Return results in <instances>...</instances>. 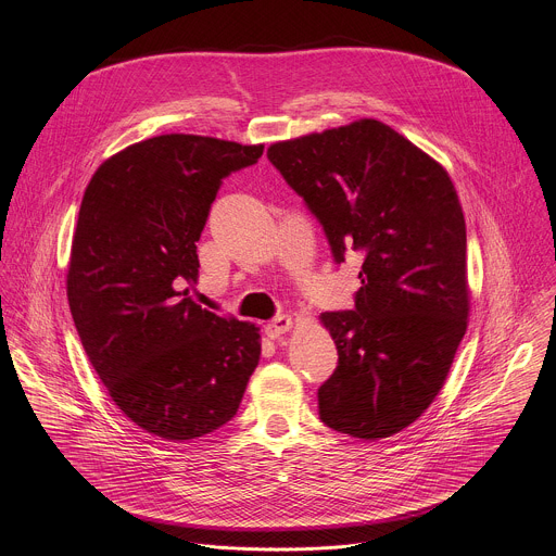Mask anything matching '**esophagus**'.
I'll return each instance as SVG.
<instances>
[{"mask_svg":"<svg viewBox=\"0 0 556 556\" xmlns=\"http://www.w3.org/2000/svg\"><path fill=\"white\" fill-rule=\"evenodd\" d=\"M292 326H294V319H292L290 314H279V316H275L273 321H268V324L264 326V332H266L270 339H277V337L286 334Z\"/></svg>","mask_w":556,"mask_h":556,"instance_id":"esophagus-1","label":"esophagus"}]
</instances>
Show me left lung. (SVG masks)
Wrapping results in <instances>:
<instances>
[{"label":"left lung","mask_w":556,"mask_h":556,"mask_svg":"<svg viewBox=\"0 0 556 556\" xmlns=\"http://www.w3.org/2000/svg\"><path fill=\"white\" fill-rule=\"evenodd\" d=\"M268 161L321 222L334 262L365 255L354 309L319 319L339 365L319 416L380 440L440 393L468 324L466 224L446 169L389 125L361 118L270 144Z\"/></svg>","instance_id":"obj_1"}]
</instances>
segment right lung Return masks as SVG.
I'll use <instances>...</instances> for the list:
<instances>
[{
    "label": "right lung",
    "instance_id": "obj_1",
    "mask_svg": "<svg viewBox=\"0 0 556 556\" xmlns=\"http://www.w3.org/2000/svg\"><path fill=\"white\" fill-rule=\"evenodd\" d=\"M264 144L163 134L94 172L67 268L70 312L116 407L163 440L226 425L262 354L260 328L189 296L198 247L222 180L255 165Z\"/></svg>",
    "mask_w": 556,
    "mask_h": 556
}]
</instances>
